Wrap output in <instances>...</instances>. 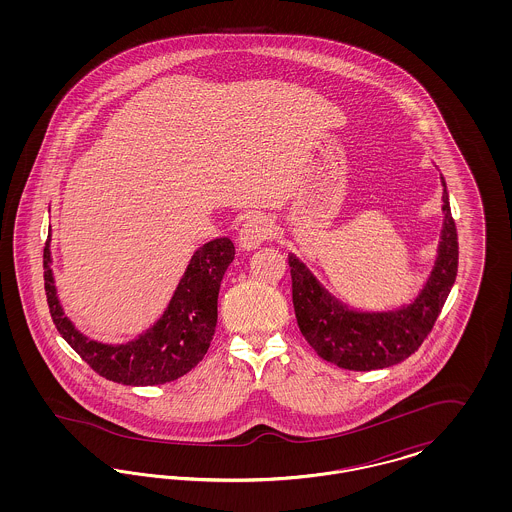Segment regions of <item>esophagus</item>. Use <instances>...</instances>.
<instances>
[{"label":"esophagus","instance_id":"esophagus-1","mask_svg":"<svg viewBox=\"0 0 512 512\" xmlns=\"http://www.w3.org/2000/svg\"><path fill=\"white\" fill-rule=\"evenodd\" d=\"M272 232H274V226L267 217L253 215L242 224L238 242L242 249H255L263 242H268L272 238Z\"/></svg>","mask_w":512,"mask_h":512}]
</instances>
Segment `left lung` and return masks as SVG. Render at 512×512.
Returning a JSON list of instances; mask_svg holds the SVG:
<instances>
[{"label":"left lung","mask_w":512,"mask_h":512,"mask_svg":"<svg viewBox=\"0 0 512 512\" xmlns=\"http://www.w3.org/2000/svg\"><path fill=\"white\" fill-rule=\"evenodd\" d=\"M441 199L445 217L436 265L422 292L411 305L401 309L386 313L351 311L326 292L293 253L288 255L295 318L318 357L340 368L366 372L405 361L428 338L455 284L459 267L457 226L451 217L447 190H443Z\"/></svg>","instance_id":"obj_1"}]
</instances>
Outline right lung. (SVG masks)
I'll return each mask as SVG.
<instances>
[{"mask_svg": "<svg viewBox=\"0 0 512 512\" xmlns=\"http://www.w3.org/2000/svg\"><path fill=\"white\" fill-rule=\"evenodd\" d=\"M49 238L44 247V288L55 328L99 376L124 386L167 384L190 372L207 353L217 326L220 282L236 249L228 238L201 245L186 268L171 303L140 338L121 345L90 340L65 317L57 299Z\"/></svg>", "mask_w": 512, "mask_h": 512, "instance_id": "obj_1", "label": "right lung"}]
</instances>
